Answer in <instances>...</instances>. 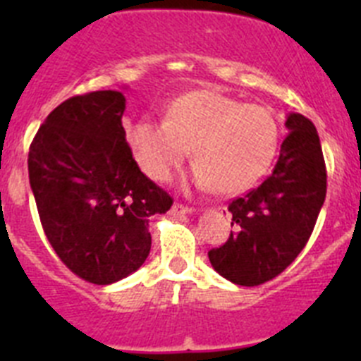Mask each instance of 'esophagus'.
<instances>
[{
  "instance_id": "esophagus-1",
  "label": "esophagus",
  "mask_w": 361,
  "mask_h": 361,
  "mask_svg": "<svg viewBox=\"0 0 361 361\" xmlns=\"http://www.w3.org/2000/svg\"><path fill=\"white\" fill-rule=\"evenodd\" d=\"M193 212H195V209L190 208V206H184V204L180 202H175L173 208H171V213H173V215H188V213Z\"/></svg>"
}]
</instances>
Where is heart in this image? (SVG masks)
Returning a JSON list of instances; mask_svg holds the SVG:
<instances>
[{
	"mask_svg": "<svg viewBox=\"0 0 361 361\" xmlns=\"http://www.w3.org/2000/svg\"><path fill=\"white\" fill-rule=\"evenodd\" d=\"M126 141L142 170L157 180H168L190 149L197 186L238 193L269 170L280 124L267 108L215 90H195L168 104L164 123L130 124Z\"/></svg>",
	"mask_w": 361,
	"mask_h": 361,
	"instance_id": "obj_1",
	"label": "heart"
}]
</instances>
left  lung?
Here are the masks:
<instances>
[{
	"label": "left lung",
	"instance_id": "obj_1",
	"mask_svg": "<svg viewBox=\"0 0 361 361\" xmlns=\"http://www.w3.org/2000/svg\"><path fill=\"white\" fill-rule=\"evenodd\" d=\"M288 135L262 184L229 204L228 242L208 253L219 275L237 286H260L279 276L311 237L327 191L320 137L302 114H289Z\"/></svg>",
	"mask_w": 361,
	"mask_h": 361
}]
</instances>
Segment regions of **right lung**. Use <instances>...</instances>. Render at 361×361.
<instances>
[{
  "instance_id": "obj_1",
  "label": "right lung",
  "mask_w": 361,
  "mask_h": 361,
  "mask_svg": "<svg viewBox=\"0 0 361 361\" xmlns=\"http://www.w3.org/2000/svg\"><path fill=\"white\" fill-rule=\"evenodd\" d=\"M123 92L66 99L37 130L28 178L50 245L72 273L108 286L145 264L149 216L173 199L149 180L132 155Z\"/></svg>"
}]
</instances>
